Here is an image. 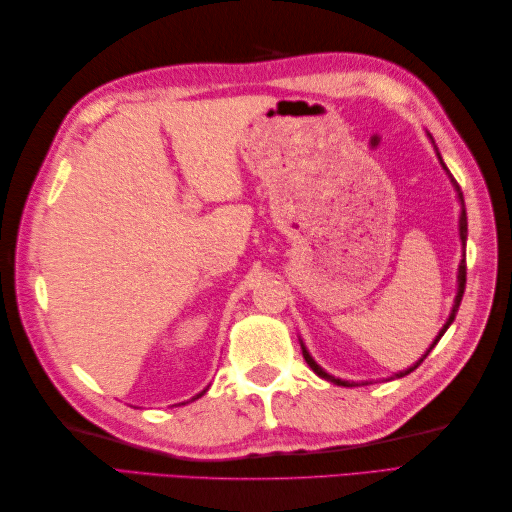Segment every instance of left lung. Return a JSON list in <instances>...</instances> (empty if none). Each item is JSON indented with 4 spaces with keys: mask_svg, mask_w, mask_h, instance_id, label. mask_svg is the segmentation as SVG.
Returning a JSON list of instances; mask_svg holds the SVG:
<instances>
[{
    "mask_svg": "<svg viewBox=\"0 0 512 512\" xmlns=\"http://www.w3.org/2000/svg\"><path fill=\"white\" fill-rule=\"evenodd\" d=\"M429 136V140L433 143V138H431V134H427ZM433 149H436V156H438V160H440V165H442V169L447 171V176H449V180H451V184H453V189H455V195H458V202H460V242H462V259H460V266H458V292H455V299H453V308H451V312H449V319H447V323L442 325V330L438 332V336L436 339H433V343L429 345V350L422 354V358L418 363H413L411 367H407V369H402V372H398V374H394V376H389L387 380H394V378H402V376H407V374H411L413 369H416L424 358H427V354L433 350V347H436V343L442 339L444 336V332L449 330V325L453 323V319H455V314H458V308H460V301H462V295H464V286H466V235H469V224H466V209H464V195H462V189H460V184L455 182V178L451 176V171L447 169V165H444V160H442V156H440V151H438V147H436V143H433ZM299 343H301V352H303V358H306V363L310 365V369L314 374H317L319 378H325V380H330V383H334V385H341V387H358V385H367V380L365 383H350V380H341V378H336V376H332V374H328L325 372V369L314 361L312 358V354L308 352V347H306V343H303L301 339H299Z\"/></svg>",
    "mask_w": 512,
    "mask_h": 512,
    "instance_id": "left-lung-1",
    "label": "left lung"
}]
</instances>
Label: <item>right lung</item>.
I'll list each match as a JSON object with an SVG mask.
<instances>
[{
	"label": "right lung",
	"instance_id": "1",
	"mask_svg": "<svg viewBox=\"0 0 512 512\" xmlns=\"http://www.w3.org/2000/svg\"><path fill=\"white\" fill-rule=\"evenodd\" d=\"M206 389H209V387H206ZM206 389L204 391H200V394H195L191 400H187V402H193V400H198V398H202L204 394H206ZM187 402H182V405H187Z\"/></svg>",
	"mask_w": 512,
	"mask_h": 512
}]
</instances>
